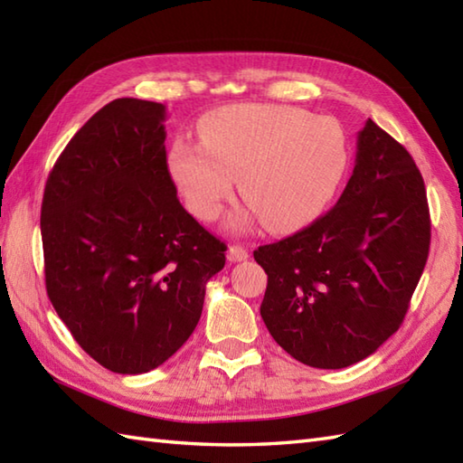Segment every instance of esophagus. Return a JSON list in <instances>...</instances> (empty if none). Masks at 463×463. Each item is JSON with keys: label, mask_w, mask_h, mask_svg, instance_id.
Returning a JSON list of instances; mask_svg holds the SVG:
<instances>
[{"label": "esophagus", "mask_w": 463, "mask_h": 463, "mask_svg": "<svg viewBox=\"0 0 463 463\" xmlns=\"http://www.w3.org/2000/svg\"><path fill=\"white\" fill-rule=\"evenodd\" d=\"M226 257H229L231 262H241V260L249 259V250L241 247V244H231L229 252H226Z\"/></svg>", "instance_id": "obj_1"}]
</instances>
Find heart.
Listing matches in <instances>:
<instances>
[{"instance_id":"1","label":"heart","mask_w":463,"mask_h":463,"mask_svg":"<svg viewBox=\"0 0 463 463\" xmlns=\"http://www.w3.org/2000/svg\"><path fill=\"white\" fill-rule=\"evenodd\" d=\"M201 145L179 139L171 173L201 221H214L242 201L269 231L284 232L317 219L334 199L348 166L342 127L288 105H232L206 115Z\"/></svg>"}]
</instances>
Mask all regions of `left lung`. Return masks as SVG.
<instances>
[{"instance_id": "1", "label": "left lung", "mask_w": 463, "mask_h": 463, "mask_svg": "<svg viewBox=\"0 0 463 463\" xmlns=\"http://www.w3.org/2000/svg\"><path fill=\"white\" fill-rule=\"evenodd\" d=\"M430 229L414 159L368 119L338 203L307 229L254 250L269 274L260 317L270 336L312 368L368 358L404 322Z\"/></svg>"}]
</instances>
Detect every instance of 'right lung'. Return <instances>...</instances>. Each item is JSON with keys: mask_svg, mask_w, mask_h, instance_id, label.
Returning <instances> with one entry per match:
<instances>
[{"mask_svg": "<svg viewBox=\"0 0 463 463\" xmlns=\"http://www.w3.org/2000/svg\"><path fill=\"white\" fill-rule=\"evenodd\" d=\"M165 105L115 99L59 155L42 203L45 288L77 344L107 370L161 366L199 324L226 244L176 199Z\"/></svg>", "mask_w": 463, "mask_h": 463, "instance_id": "right-lung-1", "label": "right lung"}]
</instances>
